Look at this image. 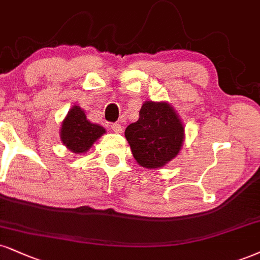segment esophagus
Returning a JSON list of instances; mask_svg holds the SVG:
<instances>
[{
    "mask_svg": "<svg viewBox=\"0 0 260 260\" xmlns=\"http://www.w3.org/2000/svg\"><path fill=\"white\" fill-rule=\"evenodd\" d=\"M111 129L113 130L114 133H117V134H121V133H123V126H121V125L118 124V123L112 124V125H111Z\"/></svg>",
    "mask_w": 260,
    "mask_h": 260,
    "instance_id": "34e87169",
    "label": "esophagus"
}]
</instances>
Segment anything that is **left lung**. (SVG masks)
<instances>
[{
	"mask_svg": "<svg viewBox=\"0 0 260 260\" xmlns=\"http://www.w3.org/2000/svg\"><path fill=\"white\" fill-rule=\"evenodd\" d=\"M134 158L147 169H160L178 154L184 129L174 108L166 102L146 101L136 123L125 129Z\"/></svg>",
	"mask_w": 260,
	"mask_h": 260,
	"instance_id": "left-lung-1",
	"label": "left lung"
}]
</instances>
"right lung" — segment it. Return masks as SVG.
<instances>
[{"mask_svg":"<svg viewBox=\"0 0 260 260\" xmlns=\"http://www.w3.org/2000/svg\"><path fill=\"white\" fill-rule=\"evenodd\" d=\"M102 134H105L104 127L86 120V115L81 107L75 106L62 121L60 135L62 143L70 150L73 153H84Z\"/></svg>","mask_w":260,"mask_h":260,"instance_id":"add662e5","label":"right lung"}]
</instances>
